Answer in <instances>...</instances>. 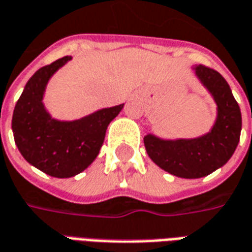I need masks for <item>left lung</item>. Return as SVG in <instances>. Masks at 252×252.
Returning <instances> with one entry per match:
<instances>
[{"mask_svg": "<svg viewBox=\"0 0 252 252\" xmlns=\"http://www.w3.org/2000/svg\"><path fill=\"white\" fill-rule=\"evenodd\" d=\"M192 69L217 106L210 131L191 139H163L150 132L143 139L151 161L181 179H200L224 166L236 150L242 132L240 108L226 80L203 65Z\"/></svg>", "mask_w": 252, "mask_h": 252, "instance_id": "obj_1", "label": "left lung"}]
</instances>
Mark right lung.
I'll list each match as a JSON object with an SVG mask.
<instances>
[{"mask_svg":"<svg viewBox=\"0 0 252 252\" xmlns=\"http://www.w3.org/2000/svg\"><path fill=\"white\" fill-rule=\"evenodd\" d=\"M71 56L35 72L23 90L12 117L13 138L20 154L32 166L53 177L68 179L94 162L101 150L108 126L124 103L103 108L76 120L54 119L43 98L53 75Z\"/></svg>","mask_w":252,"mask_h":252,"instance_id":"add662e5","label":"right lung"}]
</instances>
